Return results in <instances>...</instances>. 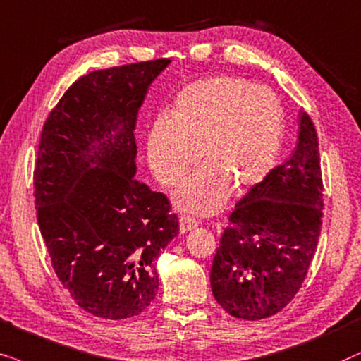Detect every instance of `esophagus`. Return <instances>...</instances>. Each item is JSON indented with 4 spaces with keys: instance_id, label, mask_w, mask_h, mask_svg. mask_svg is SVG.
I'll list each match as a JSON object with an SVG mask.
<instances>
[{
    "instance_id": "obj_1",
    "label": "esophagus",
    "mask_w": 361,
    "mask_h": 361,
    "mask_svg": "<svg viewBox=\"0 0 361 361\" xmlns=\"http://www.w3.org/2000/svg\"><path fill=\"white\" fill-rule=\"evenodd\" d=\"M196 226H198V221H196L195 218H191V216L183 214V216H181V218H180V233H181V234L188 233V231L196 228Z\"/></svg>"
}]
</instances>
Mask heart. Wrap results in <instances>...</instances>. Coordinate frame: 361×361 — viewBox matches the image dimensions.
<instances>
[{
  "label": "heart",
  "mask_w": 361,
  "mask_h": 361,
  "mask_svg": "<svg viewBox=\"0 0 361 361\" xmlns=\"http://www.w3.org/2000/svg\"><path fill=\"white\" fill-rule=\"evenodd\" d=\"M284 112L276 95L234 75L196 80L181 90L168 120L147 135V160L165 188H176L198 161L204 168L178 195L183 209L211 214L229 191L266 180L282 145Z\"/></svg>",
  "instance_id": "1"
}]
</instances>
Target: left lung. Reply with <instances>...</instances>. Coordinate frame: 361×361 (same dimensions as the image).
<instances>
[{
	"label": "left lung",
	"instance_id": "1",
	"mask_svg": "<svg viewBox=\"0 0 361 361\" xmlns=\"http://www.w3.org/2000/svg\"><path fill=\"white\" fill-rule=\"evenodd\" d=\"M299 142L229 216L211 266V289L229 315H276L305 281L322 228L324 183L314 122L300 112Z\"/></svg>",
	"mask_w": 361,
	"mask_h": 361
}]
</instances>
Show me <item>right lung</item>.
Returning a JSON list of instances; mask_svg holds the SVG:
<instances>
[{"instance_id":"obj_1","label":"right lung","mask_w":361,"mask_h":361,"mask_svg":"<svg viewBox=\"0 0 361 361\" xmlns=\"http://www.w3.org/2000/svg\"><path fill=\"white\" fill-rule=\"evenodd\" d=\"M170 59L94 71L51 110L35 168L37 224L77 305L128 319L155 299L153 261L176 236L170 201L135 180L138 109Z\"/></svg>"}]
</instances>
